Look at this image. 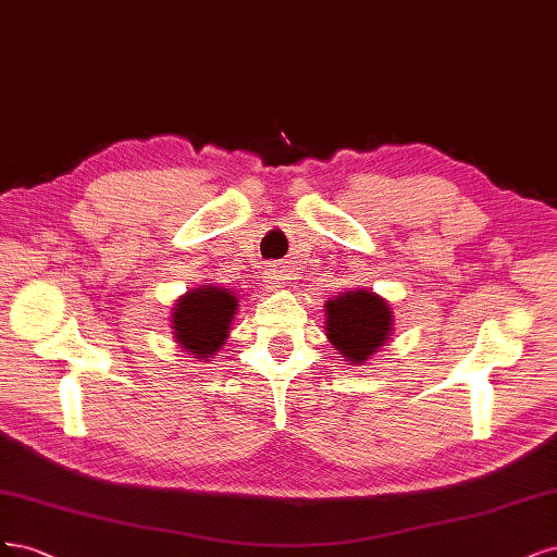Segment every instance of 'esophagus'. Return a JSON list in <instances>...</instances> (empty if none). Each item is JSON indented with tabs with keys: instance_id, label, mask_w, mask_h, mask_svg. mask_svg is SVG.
<instances>
[{
	"instance_id": "34e87169",
	"label": "esophagus",
	"mask_w": 557,
	"mask_h": 557,
	"mask_svg": "<svg viewBox=\"0 0 557 557\" xmlns=\"http://www.w3.org/2000/svg\"><path fill=\"white\" fill-rule=\"evenodd\" d=\"M282 271H280V268H268V271H265V284L268 286H271V289H275V286H280L282 284Z\"/></svg>"
}]
</instances>
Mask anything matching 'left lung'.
<instances>
[{"label":"left lung","instance_id":"8db88e82","mask_svg":"<svg viewBox=\"0 0 557 557\" xmlns=\"http://www.w3.org/2000/svg\"><path fill=\"white\" fill-rule=\"evenodd\" d=\"M391 321L388 302L372 292L358 289L326 302V335L354 363H363L386 343Z\"/></svg>","mask_w":557,"mask_h":557}]
</instances>
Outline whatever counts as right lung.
I'll return each mask as SVG.
<instances>
[{"label": "right lung", "instance_id": "add662e5", "mask_svg": "<svg viewBox=\"0 0 557 557\" xmlns=\"http://www.w3.org/2000/svg\"><path fill=\"white\" fill-rule=\"evenodd\" d=\"M236 296L218 286L187 292V296L175 305L173 331L177 343L183 345L191 358H210L218 351L228 335L231 319L236 314Z\"/></svg>", "mask_w": 557, "mask_h": 557}]
</instances>
